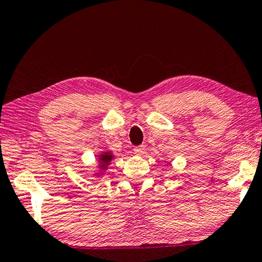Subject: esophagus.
I'll use <instances>...</instances> for the list:
<instances>
[{"label": "esophagus", "instance_id": "1", "mask_svg": "<svg viewBox=\"0 0 262 262\" xmlns=\"http://www.w3.org/2000/svg\"><path fill=\"white\" fill-rule=\"evenodd\" d=\"M134 151H135L136 155L142 156V155L145 154V147H144V145H139V147H136L134 149Z\"/></svg>", "mask_w": 262, "mask_h": 262}]
</instances>
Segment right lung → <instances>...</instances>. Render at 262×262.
I'll return each instance as SVG.
<instances>
[{"label": "right lung", "instance_id": "add662e5", "mask_svg": "<svg viewBox=\"0 0 262 262\" xmlns=\"http://www.w3.org/2000/svg\"><path fill=\"white\" fill-rule=\"evenodd\" d=\"M112 159H113V154H111V151H106V152H103V154H101V156H100V167L102 169L106 168L107 166L110 165Z\"/></svg>", "mask_w": 262, "mask_h": 262}]
</instances>
